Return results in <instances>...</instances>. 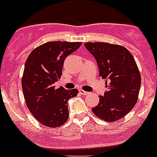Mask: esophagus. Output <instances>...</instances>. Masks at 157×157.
I'll list each match as a JSON object with an SVG mask.
<instances>
[{
    "instance_id": "obj_1",
    "label": "esophagus",
    "mask_w": 157,
    "mask_h": 157,
    "mask_svg": "<svg viewBox=\"0 0 157 157\" xmlns=\"http://www.w3.org/2000/svg\"><path fill=\"white\" fill-rule=\"evenodd\" d=\"M79 92H80V94H81V95H87V94H89V93L86 91H84V90H79Z\"/></svg>"
}]
</instances>
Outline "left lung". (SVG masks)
Returning <instances> with one entry per match:
<instances>
[{
	"label": "left lung",
	"mask_w": 157,
	"mask_h": 157,
	"mask_svg": "<svg viewBox=\"0 0 157 157\" xmlns=\"http://www.w3.org/2000/svg\"><path fill=\"white\" fill-rule=\"evenodd\" d=\"M95 58L99 76L109 82L107 91L99 96L98 105L92 111L99 118L114 122L123 118L138 100L141 77L131 52L122 46L107 43H85Z\"/></svg>",
	"instance_id": "1"
}]
</instances>
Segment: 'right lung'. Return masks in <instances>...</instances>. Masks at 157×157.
I'll use <instances>...</instances> for the list:
<instances>
[{
    "mask_svg": "<svg viewBox=\"0 0 157 157\" xmlns=\"http://www.w3.org/2000/svg\"><path fill=\"white\" fill-rule=\"evenodd\" d=\"M81 43L48 42L32 51L25 61L21 87L28 109L39 123L58 127L68 118L67 101L78 94L76 89H56L66 57Z\"/></svg>",
    "mask_w": 157,
    "mask_h": 157,
    "instance_id": "obj_1",
    "label": "right lung"
}]
</instances>
